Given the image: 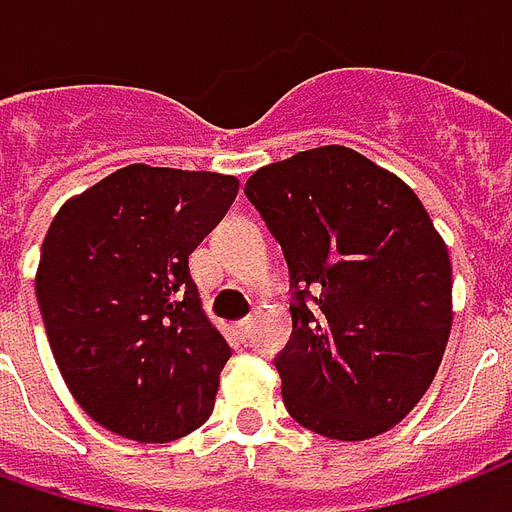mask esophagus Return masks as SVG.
Segmentation results:
<instances>
[{
    "mask_svg": "<svg viewBox=\"0 0 512 512\" xmlns=\"http://www.w3.org/2000/svg\"><path fill=\"white\" fill-rule=\"evenodd\" d=\"M251 327H253L251 319H240V322L234 324V330H237V335H240V338H248V335H251Z\"/></svg>",
    "mask_w": 512,
    "mask_h": 512,
    "instance_id": "34e87169",
    "label": "esophagus"
}]
</instances>
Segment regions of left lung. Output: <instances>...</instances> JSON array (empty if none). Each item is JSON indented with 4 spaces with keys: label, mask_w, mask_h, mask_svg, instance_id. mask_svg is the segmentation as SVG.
Instances as JSON below:
<instances>
[{
    "label": "left lung",
    "mask_w": 512,
    "mask_h": 512,
    "mask_svg": "<svg viewBox=\"0 0 512 512\" xmlns=\"http://www.w3.org/2000/svg\"><path fill=\"white\" fill-rule=\"evenodd\" d=\"M245 196L289 264L292 341L275 357L289 414L341 442L390 431L453 324V267L423 201L341 144L261 166Z\"/></svg>",
    "instance_id": "left-lung-1"
}]
</instances>
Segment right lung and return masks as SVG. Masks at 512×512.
I'll list each match as a JSON object with an SVG mask.
<instances>
[{
    "label": "right lung",
    "instance_id": "1",
    "mask_svg": "<svg viewBox=\"0 0 512 512\" xmlns=\"http://www.w3.org/2000/svg\"><path fill=\"white\" fill-rule=\"evenodd\" d=\"M240 179L133 163L59 207L35 275L48 343L78 406L136 442L196 431L215 406L226 338L188 256Z\"/></svg>",
    "mask_w": 512,
    "mask_h": 512
}]
</instances>
